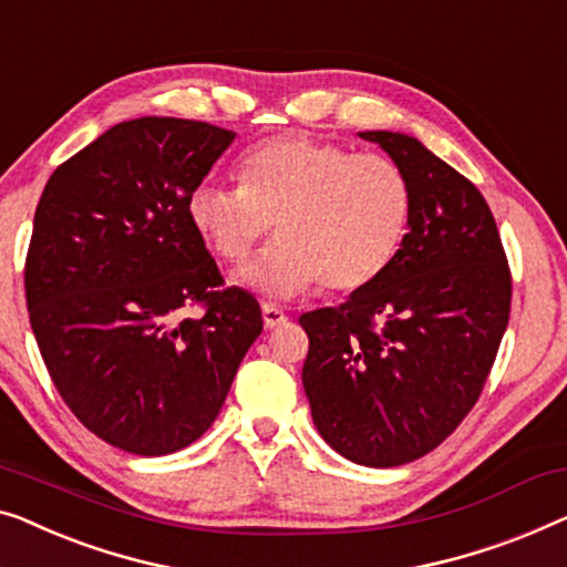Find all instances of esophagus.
I'll list each match as a JSON object with an SVG mask.
<instances>
[{"instance_id": "1", "label": "esophagus", "mask_w": 567, "mask_h": 567, "mask_svg": "<svg viewBox=\"0 0 567 567\" xmlns=\"http://www.w3.org/2000/svg\"><path fill=\"white\" fill-rule=\"evenodd\" d=\"M264 322H266V327H270V330L278 324H284L286 322L284 309H278L276 303H264Z\"/></svg>"}]
</instances>
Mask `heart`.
Masks as SVG:
<instances>
[{
	"label": "heart",
	"instance_id": "b5f03b06",
	"mask_svg": "<svg viewBox=\"0 0 567 567\" xmlns=\"http://www.w3.org/2000/svg\"><path fill=\"white\" fill-rule=\"evenodd\" d=\"M237 188L202 184L188 194L194 233L225 264H243L270 233L281 235L243 270L274 299L322 284L327 293L373 286L404 248L414 215L406 171L381 153L309 135H281L235 163Z\"/></svg>",
	"mask_w": 567,
	"mask_h": 567
}]
</instances>
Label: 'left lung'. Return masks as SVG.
I'll use <instances>...</instances> for the list:
<instances>
[{
	"instance_id": "8db88e82",
	"label": "left lung",
	"mask_w": 567,
	"mask_h": 567,
	"mask_svg": "<svg viewBox=\"0 0 567 567\" xmlns=\"http://www.w3.org/2000/svg\"><path fill=\"white\" fill-rule=\"evenodd\" d=\"M379 143L414 188L406 243L385 274L340 307L307 311L303 391L327 445L352 463H412L478 401L512 311V270L486 199L401 133Z\"/></svg>"
}]
</instances>
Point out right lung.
Returning <instances> with one entry per match:
<instances>
[{
    "mask_svg": "<svg viewBox=\"0 0 567 567\" xmlns=\"http://www.w3.org/2000/svg\"><path fill=\"white\" fill-rule=\"evenodd\" d=\"M233 141L209 122H120L40 196L24 258L30 327L65 406L125 453L199 440L264 330L258 301L225 286L186 215Z\"/></svg>",
    "mask_w": 567,
    "mask_h": 567,
    "instance_id": "add662e5",
    "label": "right lung"
}]
</instances>
